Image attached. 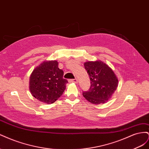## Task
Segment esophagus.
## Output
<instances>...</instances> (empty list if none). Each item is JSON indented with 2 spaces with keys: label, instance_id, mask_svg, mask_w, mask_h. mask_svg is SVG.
Wrapping results in <instances>:
<instances>
[{
  "label": "esophagus",
  "instance_id": "34e87169",
  "mask_svg": "<svg viewBox=\"0 0 149 149\" xmlns=\"http://www.w3.org/2000/svg\"><path fill=\"white\" fill-rule=\"evenodd\" d=\"M69 81H70V82H71V83H74L76 84V83H78V79H70V80H69Z\"/></svg>",
  "mask_w": 149,
  "mask_h": 149
}]
</instances>
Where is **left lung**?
<instances>
[{
	"instance_id": "left-lung-1",
	"label": "left lung",
	"mask_w": 149,
	"mask_h": 149,
	"mask_svg": "<svg viewBox=\"0 0 149 149\" xmlns=\"http://www.w3.org/2000/svg\"><path fill=\"white\" fill-rule=\"evenodd\" d=\"M84 65L91 79V87L89 91L83 93V96L93 104L106 103L118 86L116 74L111 67L101 60L88 61Z\"/></svg>"
}]
</instances>
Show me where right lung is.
Returning a JSON list of instances; mask_svg holds the SVG:
<instances>
[{"mask_svg":"<svg viewBox=\"0 0 149 149\" xmlns=\"http://www.w3.org/2000/svg\"><path fill=\"white\" fill-rule=\"evenodd\" d=\"M63 74L56 60L43 61L30 76L29 89L31 95L47 104L55 102L63 93L68 83L63 78Z\"/></svg>","mask_w":149,"mask_h":149,"instance_id":"1","label":"right lung"}]
</instances>
